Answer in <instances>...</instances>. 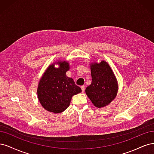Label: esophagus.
Returning <instances> with one entry per match:
<instances>
[{"mask_svg":"<svg viewBox=\"0 0 154 154\" xmlns=\"http://www.w3.org/2000/svg\"><path fill=\"white\" fill-rule=\"evenodd\" d=\"M81 90H82V92H84V90H85V86H84V85L83 86H81Z\"/></svg>","mask_w":154,"mask_h":154,"instance_id":"obj_1","label":"esophagus"}]
</instances>
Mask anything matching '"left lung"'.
<instances>
[{"instance_id":"1","label":"left lung","mask_w":154,"mask_h":154,"mask_svg":"<svg viewBox=\"0 0 154 154\" xmlns=\"http://www.w3.org/2000/svg\"><path fill=\"white\" fill-rule=\"evenodd\" d=\"M92 81L86 89V95L97 107H103L111 103L118 92L116 79L111 67L106 62L91 65Z\"/></svg>"}]
</instances>
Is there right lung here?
Here are the masks:
<instances>
[{
  "label": "right lung",
  "mask_w": 154,
  "mask_h": 154,
  "mask_svg": "<svg viewBox=\"0 0 154 154\" xmlns=\"http://www.w3.org/2000/svg\"><path fill=\"white\" fill-rule=\"evenodd\" d=\"M69 70L66 61L59 63V67L54 64L49 66L39 81L38 88V99L48 111L59 113L70 106L72 96L82 91L72 78L66 75Z\"/></svg>",
  "instance_id": "1"
}]
</instances>
